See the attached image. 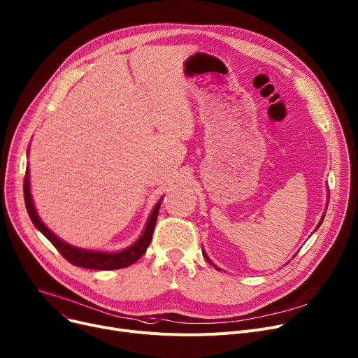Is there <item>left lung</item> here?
Returning <instances> with one entry per match:
<instances>
[{
	"mask_svg": "<svg viewBox=\"0 0 358 358\" xmlns=\"http://www.w3.org/2000/svg\"><path fill=\"white\" fill-rule=\"evenodd\" d=\"M327 193H328V194H327V199H328V200H327V206H325V210H327V207H328V201H329V189H327ZM324 217H325V213H324V214H322V217H321V220H320V223H318V226H317V227H315V230H317V229H318V227H320V226H321V223H322V220H324ZM315 230H314V231H315ZM203 255H204V257H206V259H207V262H208V264H211V265H213V266H214V268H216V269H217V271H220V268H217V266H216V265H214V264H213V262H211V260H210V259H208V256H207V253H206V252H204V249H203Z\"/></svg>",
	"mask_w": 358,
	"mask_h": 358,
	"instance_id": "obj_1",
	"label": "left lung"
}]
</instances>
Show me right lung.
Listing matches in <instances>:
<instances>
[{
  "instance_id": "obj_1",
  "label": "right lung",
  "mask_w": 358,
  "mask_h": 358,
  "mask_svg": "<svg viewBox=\"0 0 358 358\" xmlns=\"http://www.w3.org/2000/svg\"><path fill=\"white\" fill-rule=\"evenodd\" d=\"M29 154V150H27ZM30 170L27 166L26 170V177H24V201H26V207L29 211V216L33 222V224L36 226L37 230H40L47 239L50 241V243L60 252V255L69 260L71 265L75 266H80V268H86V269H98V271H113V269H121V268H127L131 266L132 264L144 255L147 252V248L151 243L152 239V233H154V227L157 223V217H158V211H159V206H161V200L154 206L150 217L147 220V224L142 230L141 236L138 239L128 248L117 250V252H103V250H90V249H82L78 246L70 245L67 242H64L63 239L57 234H55L49 227H47L36 210L33 197H31V192H30Z\"/></svg>"
}]
</instances>
